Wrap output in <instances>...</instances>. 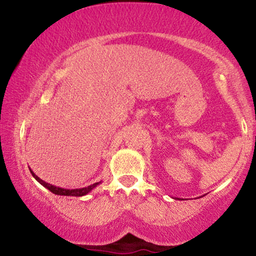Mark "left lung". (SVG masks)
Wrapping results in <instances>:
<instances>
[{"label":"left lung","instance_id":"1","mask_svg":"<svg viewBox=\"0 0 256 256\" xmlns=\"http://www.w3.org/2000/svg\"><path fill=\"white\" fill-rule=\"evenodd\" d=\"M178 200H179V198H178Z\"/></svg>","mask_w":256,"mask_h":256}]
</instances>
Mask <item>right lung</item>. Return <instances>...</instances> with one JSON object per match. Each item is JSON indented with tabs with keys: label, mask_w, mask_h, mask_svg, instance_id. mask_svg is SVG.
Returning a JSON list of instances; mask_svg holds the SVG:
<instances>
[{
	"label": "right lung",
	"mask_w": 256,
	"mask_h": 256,
	"mask_svg": "<svg viewBox=\"0 0 256 256\" xmlns=\"http://www.w3.org/2000/svg\"><path fill=\"white\" fill-rule=\"evenodd\" d=\"M31 174L34 176V178L36 179L40 184H42L44 188H46L48 190H50L52 194H55V195H60V196H84V195H88L91 190L94 189V188L98 186V184H101V182H98V183H94L89 185V186H85V188H79V189H64V188H60V186H55V185L52 184H49L46 183V182H44L40 179L38 176L34 174V172H32V170H30Z\"/></svg>",
	"instance_id": "1"
}]
</instances>
